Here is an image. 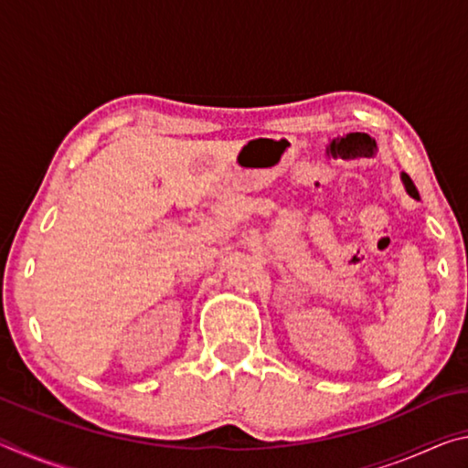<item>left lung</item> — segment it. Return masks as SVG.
I'll return each instance as SVG.
<instances>
[{
    "label": "left lung",
    "mask_w": 468,
    "mask_h": 468,
    "mask_svg": "<svg viewBox=\"0 0 468 468\" xmlns=\"http://www.w3.org/2000/svg\"><path fill=\"white\" fill-rule=\"evenodd\" d=\"M400 179H402V184H405V189H407V194H409V196H413V197H419V192H417V187H415V184H413V181H410V177L407 176V173H402V176H400Z\"/></svg>",
    "instance_id": "obj_1"
}]
</instances>
